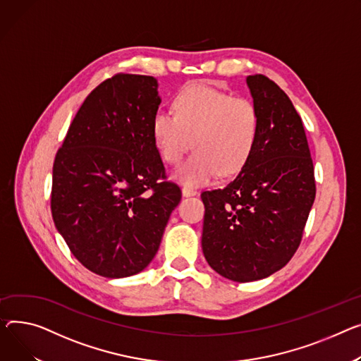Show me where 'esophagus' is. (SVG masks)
Here are the masks:
<instances>
[{"label": "esophagus", "instance_id": "obj_1", "mask_svg": "<svg viewBox=\"0 0 361 361\" xmlns=\"http://www.w3.org/2000/svg\"><path fill=\"white\" fill-rule=\"evenodd\" d=\"M181 193H183L184 197H191V196H196L197 191L195 188H191V187H183Z\"/></svg>", "mask_w": 361, "mask_h": 361}]
</instances>
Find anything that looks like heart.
I'll use <instances>...</instances> for the list:
<instances>
[{"mask_svg": "<svg viewBox=\"0 0 361 361\" xmlns=\"http://www.w3.org/2000/svg\"><path fill=\"white\" fill-rule=\"evenodd\" d=\"M259 111L252 100L207 82H191L173 100V113L152 118V139L164 162L176 165L188 148L196 149L174 171L185 185H203L216 176H232L248 162L259 135Z\"/></svg>", "mask_w": 361, "mask_h": 361, "instance_id": "1", "label": "heart"}]
</instances>
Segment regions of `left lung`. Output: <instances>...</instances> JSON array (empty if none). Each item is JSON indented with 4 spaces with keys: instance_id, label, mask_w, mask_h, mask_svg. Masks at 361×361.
Returning a JSON list of instances; mask_svg holds the SVG:
<instances>
[{
    "instance_id": "left-lung-1",
    "label": "left lung",
    "mask_w": 361,
    "mask_h": 361,
    "mask_svg": "<svg viewBox=\"0 0 361 361\" xmlns=\"http://www.w3.org/2000/svg\"><path fill=\"white\" fill-rule=\"evenodd\" d=\"M259 135L241 173L203 191L202 248L225 279L247 283L283 269L302 241L317 185L302 118L287 94L264 75L247 77Z\"/></svg>"
}]
</instances>
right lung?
Here are the masks:
<instances>
[{"mask_svg": "<svg viewBox=\"0 0 361 361\" xmlns=\"http://www.w3.org/2000/svg\"><path fill=\"white\" fill-rule=\"evenodd\" d=\"M159 104L154 77L117 74L88 94L56 152L55 226L74 257L99 276L120 279L147 269L181 200L177 184L159 183L166 177L152 139Z\"/></svg>", "mask_w": 361, "mask_h": 361, "instance_id": "add662e5", "label": "right lung"}]
</instances>
